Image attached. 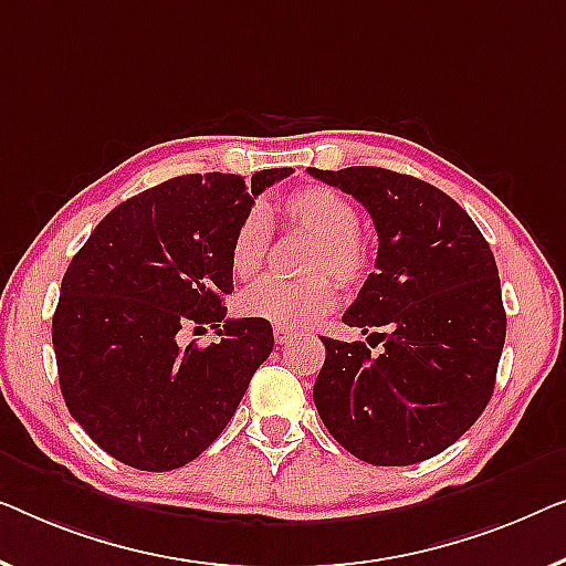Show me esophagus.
Instances as JSON below:
<instances>
[{"label": "esophagus", "instance_id": "34e87169", "mask_svg": "<svg viewBox=\"0 0 566 566\" xmlns=\"http://www.w3.org/2000/svg\"><path fill=\"white\" fill-rule=\"evenodd\" d=\"M274 338H276V344L284 346L294 338V333H292V328H282V325H274Z\"/></svg>", "mask_w": 566, "mask_h": 566}]
</instances>
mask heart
I'll list each match as a JSON object with an SVG mask.
<instances>
[{
	"mask_svg": "<svg viewBox=\"0 0 566 566\" xmlns=\"http://www.w3.org/2000/svg\"><path fill=\"white\" fill-rule=\"evenodd\" d=\"M282 218L290 228L315 238L310 274L331 272L340 284H359L369 272V251L359 235L361 214L356 205L336 189L307 185L282 197ZM272 228L261 207L241 218L230 241V269L238 280H253L264 269ZM338 302V284L331 276H313L305 282L264 280L249 286L238 300L243 315L256 321L305 328L328 315Z\"/></svg>",
	"mask_w": 566,
	"mask_h": 566,
	"instance_id": "b5f03b06",
	"label": "heart"
}]
</instances>
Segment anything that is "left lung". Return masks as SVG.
<instances>
[{
	"label": "left lung",
	"mask_w": 566,
	"mask_h": 566,
	"mask_svg": "<svg viewBox=\"0 0 566 566\" xmlns=\"http://www.w3.org/2000/svg\"><path fill=\"white\" fill-rule=\"evenodd\" d=\"M307 171L359 200L379 235L377 272L344 323L382 352L323 336L315 408L366 464H418L459 441L495 389L507 325L495 256L461 205L428 181L377 166Z\"/></svg>",
	"instance_id": "left-lung-1"
}]
</instances>
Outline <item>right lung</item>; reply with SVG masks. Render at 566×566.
Instances as JSON below:
<instances>
[{
	"label": "right lung",
	"mask_w": 566,
	"mask_h": 566,
	"mask_svg": "<svg viewBox=\"0 0 566 566\" xmlns=\"http://www.w3.org/2000/svg\"><path fill=\"white\" fill-rule=\"evenodd\" d=\"M292 169L187 174L115 207L63 274L53 313L61 395L109 457L169 472L200 457L274 348L272 325L226 321L230 241L253 200ZM187 324L218 345L178 346Z\"/></svg>",
	"instance_id": "obj_1"
}]
</instances>
